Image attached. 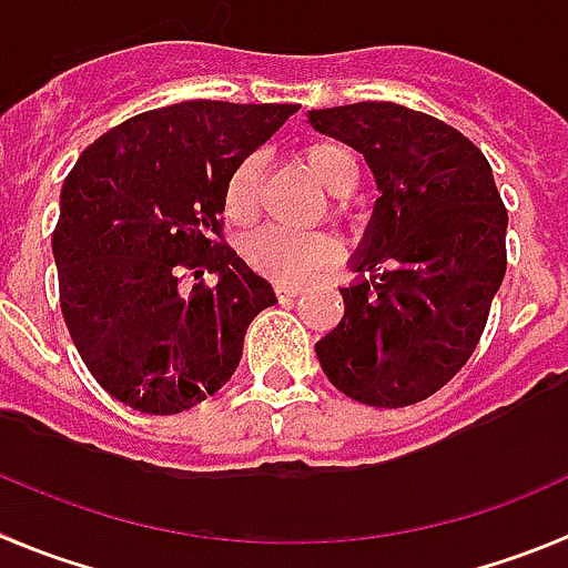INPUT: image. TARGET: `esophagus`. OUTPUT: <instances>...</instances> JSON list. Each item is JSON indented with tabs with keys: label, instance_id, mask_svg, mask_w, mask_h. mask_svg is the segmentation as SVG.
<instances>
[{
	"label": "esophagus",
	"instance_id": "obj_1",
	"mask_svg": "<svg viewBox=\"0 0 568 568\" xmlns=\"http://www.w3.org/2000/svg\"><path fill=\"white\" fill-rule=\"evenodd\" d=\"M302 293H304L302 284H287V281H278V284H275V295H278V298H295V295H302Z\"/></svg>",
	"mask_w": 568,
	"mask_h": 568
}]
</instances>
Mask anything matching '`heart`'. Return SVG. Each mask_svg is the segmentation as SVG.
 Returning a JSON list of instances; mask_svg holds the SVG:
<instances>
[{"label":"heart","instance_id":"b5f03b06","mask_svg":"<svg viewBox=\"0 0 568 568\" xmlns=\"http://www.w3.org/2000/svg\"><path fill=\"white\" fill-rule=\"evenodd\" d=\"M304 162L331 194L342 185L357 182V159L339 142H311L304 148ZM257 189H261V159L246 156L234 168L223 191L226 217L232 223H252L257 214ZM246 257L261 273L278 281H304L325 270L339 257V246L331 234L290 232L266 226L246 241Z\"/></svg>","mask_w":568,"mask_h":568}]
</instances>
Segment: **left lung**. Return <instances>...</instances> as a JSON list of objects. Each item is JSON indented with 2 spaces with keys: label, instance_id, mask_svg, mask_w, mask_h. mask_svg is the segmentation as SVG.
I'll use <instances>...</instances> for the list:
<instances>
[{
  "label": "left lung",
  "instance_id": "8db88e82",
  "mask_svg": "<svg viewBox=\"0 0 568 568\" xmlns=\"http://www.w3.org/2000/svg\"><path fill=\"white\" fill-rule=\"evenodd\" d=\"M318 133L363 153L377 203L339 287L345 316L316 342L322 372L351 400L400 409L462 372L505 278L508 211L485 153L456 126L359 101L307 112Z\"/></svg>",
  "mask_w": 568,
  "mask_h": 568
}]
</instances>
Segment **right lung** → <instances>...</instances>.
Returning a JSON list of instances; mask_svg holds the SVG:
<instances>
[{
  "instance_id": "add662e5",
  "label": "right lung",
  "mask_w": 568,
  "mask_h": 568,
  "mask_svg": "<svg viewBox=\"0 0 568 568\" xmlns=\"http://www.w3.org/2000/svg\"><path fill=\"white\" fill-rule=\"evenodd\" d=\"M295 104L182 101L89 144L51 250L89 374L130 409L176 415L226 386L275 293L223 241V191ZM212 281L204 278V273Z\"/></svg>"
}]
</instances>
